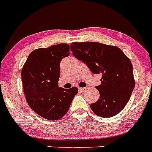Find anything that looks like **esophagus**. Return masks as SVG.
<instances>
[{
    "label": "esophagus",
    "instance_id": "1",
    "mask_svg": "<svg viewBox=\"0 0 152 152\" xmlns=\"http://www.w3.org/2000/svg\"><path fill=\"white\" fill-rule=\"evenodd\" d=\"M87 90V88H79V90L81 92H85Z\"/></svg>",
    "mask_w": 152,
    "mask_h": 152
}]
</instances>
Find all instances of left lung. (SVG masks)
Listing matches in <instances>:
<instances>
[{
	"mask_svg": "<svg viewBox=\"0 0 152 152\" xmlns=\"http://www.w3.org/2000/svg\"><path fill=\"white\" fill-rule=\"evenodd\" d=\"M73 55L84 62L94 74H101V84L96 86L100 98L90 108L97 115L110 118L124 108L135 87L129 58L115 46L96 42H72Z\"/></svg>",
	"mask_w": 152,
	"mask_h": 152,
	"instance_id": "obj_1",
	"label": "left lung"
}]
</instances>
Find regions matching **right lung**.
Returning a JSON list of instances; mask_svg holds the SVG:
<instances>
[{"label":"right lung","mask_w":152,"mask_h":152,"mask_svg":"<svg viewBox=\"0 0 152 152\" xmlns=\"http://www.w3.org/2000/svg\"><path fill=\"white\" fill-rule=\"evenodd\" d=\"M69 55V45L59 44L35 49L28 55L21 70L26 100L31 108L49 121L59 120L67 113L76 87L58 86L60 62Z\"/></svg>","instance_id":"add662e5"}]
</instances>
